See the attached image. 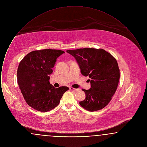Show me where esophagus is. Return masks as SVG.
I'll return each instance as SVG.
<instances>
[{
  "mask_svg": "<svg viewBox=\"0 0 147 147\" xmlns=\"http://www.w3.org/2000/svg\"><path fill=\"white\" fill-rule=\"evenodd\" d=\"M69 89H70V90H73V91H78V89H74V88H71V87L69 88Z\"/></svg>",
  "mask_w": 147,
  "mask_h": 147,
  "instance_id": "1",
  "label": "esophagus"
}]
</instances>
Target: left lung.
<instances>
[{"label": "left lung", "instance_id": "1", "mask_svg": "<svg viewBox=\"0 0 147 147\" xmlns=\"http://www.w3.org/2000/svg\"><path fill=\"white\" fill-rule=\"evenodd\" d=\"M67 52L75 58L81 73L90 78L91 88L82 89L86 97L79 102L80 106L92 112L105 107L119 84L120 74L116 59L103 49L84 48Z\"/></svg>", "mask_w": 147, "mask_h": 147}]
</instances>
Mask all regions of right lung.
I'll use <instances>...</instances> for the list:
<instances>
[{
	"mask_svg": "<svg viewBox=\"0 0 147 147\" xmlns=\"http://www.w3.org/2000/svg\"><path fill=\"white\" fill-rule=\"evenodd\" d=\"M65 53L57 49L32 51L22 59L17 71L18 84L26 103L41 112L57 106L67 86L55 88L49 83L57 58Z\"/></svg>",
	"mask_w": 147,
	"mask_h": 147,
	"instance_id": "obj_1",
	"label": "right lung"
}]
</instances>
